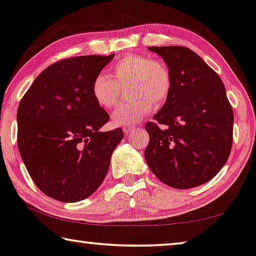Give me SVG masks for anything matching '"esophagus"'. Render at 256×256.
<instances>
[{"label":"esophagus","mask_w":256,"mask_h":256,"mask_svg":"<svg viewBox=\"0 0 256 256\" xmlns=\"http://www.w3.org/2000/svg\"><path fill=\"white\" fill-rule=\"evenodd\" d=\"M136 126V125H133V124H128V125H124L123 126V131L126 133V134H128L130 132H132L133 130H134Z\"/></svg>","instance_id":"esophagus-1"}]
</instances>
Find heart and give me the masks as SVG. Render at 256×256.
<instances>
[{"mask_svg": "<svg viewBox=\"0 0 256 256\" xmlns=\"http://www.w3.org/2000/svg\"><path fill=\"white\" fill-rule=\"evenodd\" d=\"M110 76L98 74L90 85V94L98 106L110 109L120 101V87L128 86L126 104L112 112L115 125H128L148 114L155 106H162L169 98L172 78L166 63L150 60L142 55H126L110 68Z\"/></svg>", "mask_w": 256, "mask_h": 256, "instance_id": "heart-1", "label": "heart"}]
</instances>
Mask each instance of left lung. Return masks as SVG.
I'll return each instance as SVG.
<instances>
[{"instance_id":"obj_1","label":"left lung","mask_w":256,"mask_h":256,"mask_svg":"<svg viewBox=\"0 0 256 256\" xmlns=\"http://www.w3.org/2000/svg\"><path fill=\"white\" fill-rule=\"evenodd\" d=\"M169 68L172 87L154 122L144 128V158L170 188L188 190L210 180L232 147L234 110L222 80L201 57L180 46L148 47Z\"/></svg>"}]
</instances>
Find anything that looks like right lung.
Listing matches in <instances>:
<instances>
[{"label":"right lung","instance_id":"right-lung-1","mask_svg":"<svg viewBox=\"0 0 256 256\" xmlns=\"http://www.w3.org/2000/svg\"><path fill=\"white\" fill-rule=\"evenodd\" d=\"M114 56H78L52 64L18 106L19 154L38 188L57 201L92 196L124 136L122 128L100 131L109 115L90 94L94 77Z\"/></svg>","mask_w":256,"mask_h":256}]
</instances>
